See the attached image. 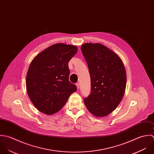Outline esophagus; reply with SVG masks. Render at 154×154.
<instances>
[{
  "mask_svg": "<svg viewBox=\"0 0 154 154\" xmlns=\"http://www.w3.org/2000/svg\"><path fill=\"white\" fill-rule=\"evenodd\" d=\"M76 86H77V89H79L80 88V84H79V83H77V84H76Z\"/></svg>",
  "mask_w": 154,
  "mask_h": 154,
  "instance_id": "1",
  "label": "esophagus"
}]
</instances>
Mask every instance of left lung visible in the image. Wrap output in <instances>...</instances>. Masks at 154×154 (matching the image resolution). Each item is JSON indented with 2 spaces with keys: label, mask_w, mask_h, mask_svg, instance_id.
Here are the masks:
<instances>
[{
  "label": "left lung",
  "mask_w": 154,
  "mask_h": 154,
  "mask_svg": "<svg viewBox=\"0 0 154 154\" xmlns=\"http://www.w3.org/2000/svg\"><path fill=\"white\" fill-rule=\"evenodd\" d=\"M81 49L91 80V93L85 104L96 117H106L123 99L127 83L124 63L115 52L101 43H84Z\"/></svg>",
  "instance_id": "1"
}]
</instances>
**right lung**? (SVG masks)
I'll return each mask as SVG.
<instances>
[{
  "label": "right lung",
  "mask_w": 154,
  "mask_h": 154,
  "mask_svg": "<svg viewBox=\"0 0 154 154\" xmlns=\"http://www.w3.org/2000/svg\"><path fill=\"white\" fill-rule=\"evenodd\" d=\"M77 51L76 46L56 43L32 60L26 76V89L40 112L46 115L55 114L77 91L75 85L69 81L68 62Z\"/></svg>",
  "instance_id": "add662e5"
}]
</instances>
